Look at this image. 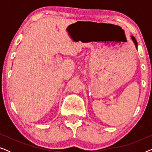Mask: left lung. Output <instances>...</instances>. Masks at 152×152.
<instances>
[{
	"mask_svg": "<svg viewBox=\"0 0 152 152\" xmlns=\"http://www.w3.org/2000/svg\"><path fill=\"white\" fill-rule=\"evenodd\" d=\"M131 38H132V41H134V44H135V45H136V49H138V43H137V41H136V39H135V37H134V36H131Z\"/></svg>",
	"mask_w": 152,
	"mask_h": 152,
	"instance_id": "left-lung-1",
	"label": "left lung"
}]
</instances>
